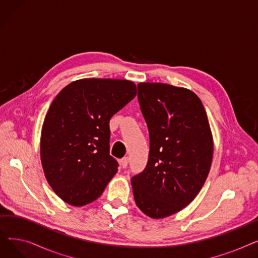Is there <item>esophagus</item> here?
Here are the masks:
<instances>
[{
    "mask_svg": "<svg viewBox=\"0 0 258 258\" xmlns=\"http://www.w3.org/2000/svg\"><path fill=\"white\" fill-rule=\"evenodd\" d=\"M120 165H121L122 168H126L127 165H128V158H127V157L122 158V159L120 160Z\"/></svg>",
    "mask_w": 258,
    "mask_h": 258,
    "instance_id": "obj_1",
    "label": "esophagus"
}]
</instances>
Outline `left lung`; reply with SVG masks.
Here are the masks:
<instances>
[{"label":"left lung","instance_id":"obj_1","mask_svg":"<svg viewBox=\"0 0 258 258\" xmlns=\"http://www.w3.org/2000/svg\"><path fill=\"white\" fill-rule=\"evenodd\" d=\"M138 100L150 133L144 170L132 178L134 199L153 219L177 213L197 197L210 170L213 141L197 95L166 84L141 83Z\"/></svg>","mask_w":258,"mask_h":258}]
</instances>
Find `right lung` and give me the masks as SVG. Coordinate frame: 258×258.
I'll use <instances>...</instances> for the list:
<instances>
[{
  "label": "right lung",
  "instance_id": "add662e5",
  "mask_svg": "<svg viewBox=\"0 0 258 258\" xmlns=\"http://www.w3.org/2000/svg\"><path fill=\"white\" fill-rule=\"evenodd\" d=\"M123 79L88 78L62 89L40 138L45 177L61 200L80 207L98 199L118 170L110 155V119L136 96Z\"/></svg>",
  "mask_w": 258,
  "mask_h": 258
}]
</instances>
